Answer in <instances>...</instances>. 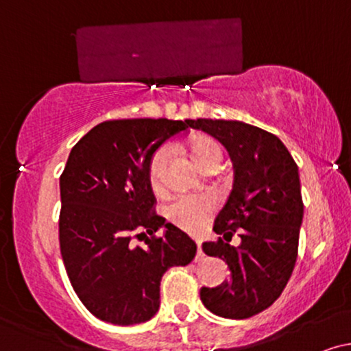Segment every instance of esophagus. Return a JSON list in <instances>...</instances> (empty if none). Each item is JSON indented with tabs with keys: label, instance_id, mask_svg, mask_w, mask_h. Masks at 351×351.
I'll use <instances>...</instances> for the list:
<instances>
[{
	"label": "esophagus",
	"instance_id": "1",
	"mask_svg": "<svg viewBox=\"0 0 351 351\" xmlns=\"http://www.w3.org/2000/svg\"><path fill=\"white\" fill-rule=\"evenodd\" d=\"M196 245H198V256H196V261H201L204 257L203 249H201V241H196Z\"/></svg>",
	"mask_w": 351,
	"mask_h": 351
}]
</instances>
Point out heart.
I'll return each mask as SVG.
<instances>
[{"label":"heart","mask_w":351,"mask_h":351,"mask_svg":"<svg viewBox=\"0 0 351 351\" xmlns=\"http://www.w3.org/2000/svg\"><path fill=\"white\" fill-rule=\"evenodd\" d=\"M189 153H191V158L196 163V167L203 171L213 170V168L217 170L221 158H223L221 145L206 135L193 136L191 142H189ZM168 158H170V148L163 147L152 156L150 165H148V180H150L152 188L155 191H158L163 186V175L167 170ZM213 211H215V201L208 196L195 195L176 196L163 208L165 217L173 226L183 229L186 232L201 231L211 217Z\"/></svg>","instance_id":"1"}]
</instances>
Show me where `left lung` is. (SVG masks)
Instances as JSON below:
<instances>
[{
	"label": "left lung",
	"instance_id": "obj_1",
	"mask_svg": "<svg viewBox=\"0 0 351 351\" xmlns=\"http://www.w3.org/2000/svg\"><path fill=\"white\" fill-rule=\"evenodd\" d=\"M226 147L234 165L232 191L215 221L216 243L203 251L228 264L231 279L203 287L209 312L243 320L257 315L280 297L291 279L304 217L299 168L276 135L239 120H189ZM237 248L228 244L234 232Z\"/></svg>",
	"mask_w": 351,
	"mask_h": 351
}]
</instances>
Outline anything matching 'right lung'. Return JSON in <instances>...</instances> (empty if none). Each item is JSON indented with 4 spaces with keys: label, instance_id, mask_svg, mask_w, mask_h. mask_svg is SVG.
I'll use <instances>...</instances> for the list:
<instances>
[{
    "label": "right lung",
    "instance_id": "1",
    "mask_svg": "<svg viewBox=\"0 0 351 351\" xmlns=\"http://www.w3.org/2000/svg\"><path fill=\"white\" fill-rule=\"evenodd\" d=\"M189 120H108L74 145L60 175L59 244L75 293L92 315L114 325L143 324L160 308V282L188 265L196 244L153 213L148 165ZM160 227L162 238L154 236ZM147 235L145 248L131 243Z\"/></svg>",
    "mask_w": 351,
    "mask_h": 351
}]
</instances>
